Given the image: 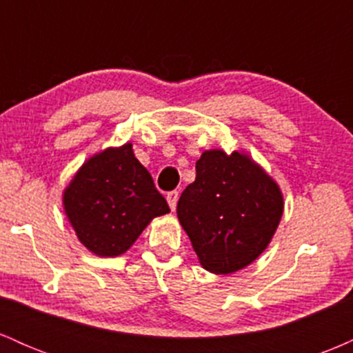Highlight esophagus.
<instances>
[{"mask_svg": "<svg viewBox=\"0 0 353 353\" xmlns=\"http://www.w3.org/2000/svg\"><path fill=\"white\" fill-rule=\"evenodd\" d=\"M177 201H179V192H177V190H171V192H168V204L172 210H176Z\"/></svg>", "mask_w": 353, "mask_h": 353, "instance_id": "obj_1", "label": "esophagus"}]
</instances>
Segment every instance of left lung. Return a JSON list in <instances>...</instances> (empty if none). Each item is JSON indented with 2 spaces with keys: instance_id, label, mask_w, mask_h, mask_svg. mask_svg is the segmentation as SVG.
<instances>
[{
  "instance_id": "obj_1",
  "label": "left lung",
  "mask_w": 353,
  "mask_h": 353,
  "mask_svg": "<svg viewBox=\"0 0 353 353\" xmlns=\"http://www.w3.org/2000/svg\"><path fill=\"white\" fill-rule=\"evenodd\" d=\"M283 212L279 185L250 157L205 151L196 181L177 202V217L199 262L214 274H232L269 245Z\"/></svg>"
}]
</instances>
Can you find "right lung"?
I'll use <instances>...</instances> for the list:
<instances>
[{
  "label": "right lung",
  "instance_id": "1",
  "mask_svg": "<svg viewBox=\"0 0 353 353\" xmlns=\"http://www.w3.org/2000/svg\"><path fill=\"white\" fill-rule=\"evenodd\" d=\"M63 204L76 236L101 257L124 254L154 217L169 212L129 143L84 163L64 190Z\"/></svg>",
  "mask_w": 353,
  "mask_h": 353
}]
</instances>
